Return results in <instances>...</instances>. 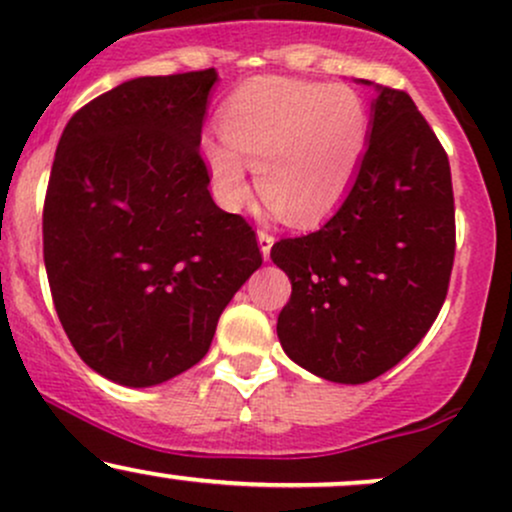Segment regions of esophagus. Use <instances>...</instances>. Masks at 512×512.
I'll return each instance as SVG.
<instances>
[{"label":"esophagus","mask_w":512,"mask_h":512,"mask_svg":"<svg viewBox=\"0 0 512 512\" xmlns=\"http://www.w3.org/2000/svg\"><path fill=\"white\" fill-rule=\"evenodd\" d=\"M257 243H260V252L264 260H269V252H272V245H274V236L267 231H257Z\"/></svg>","instance_id":"34e87169"}]
</instances>
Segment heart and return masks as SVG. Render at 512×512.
Listing matches in <instances>:
<instances>
[{
  "label": "heart",
  "mask_w": 512,
  "mask_h": 512,
  "mask_svg": "<svg viewBox=\"0 0 512 512\" xmlns=\"http://www.w3.org/2000/svg\"><path fill=\"white\" fill-rule=\"evenodd\" d=\"M368 108L349 86L252 79L221 110L223 137L202 139L211 190L226 209L257 190L284 221H320L342 202L368 144Z\"/></svg>",
  "instance_id": "b5f03b06"
}]
</instances>
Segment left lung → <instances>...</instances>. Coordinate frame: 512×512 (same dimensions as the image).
<instances>
[{
	"label": "left lung",
	"mask_w": 512,
	"mask_h": 512,
	"mask_svg": "<svg viewBox=\"0 0 512 512\" xmlns=\"http://www.w3.org/2000/svg\"><path fill=\"white\" fill-rule=\"evenodd\" d=\"M375 91L366 154L342 207L320 231L272 248L291 279L276 320L286 356L344 385L378 378L424 339L455 260L448 154L409 93Z\"/></svg>",
	"instance_id": "left-lung-1"
}]
</instances>
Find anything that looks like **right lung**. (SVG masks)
<instances>
[{"mask_svg":"<svg viewBox=\"0 0 512 512\" xmlns=\"http://www.w3.org/2000/svg\"><path fill=\"white\" fill-rule=\"evenodd\" d=\"M214 69L139 76L64 127L43 209L55 310L81 361L127 387L204 358L262 252L199 154Z\"/></svg>","mask_w":512,"mask_h":512,"instance_id":"add662e5","label":"right lung"}]
</instances>
